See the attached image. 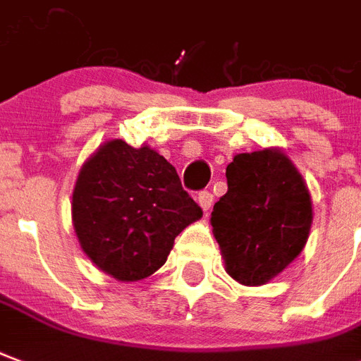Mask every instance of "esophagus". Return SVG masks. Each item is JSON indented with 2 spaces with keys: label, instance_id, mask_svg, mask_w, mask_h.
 Returning a JSON list of instances; mask_svg holds the SVG:
<instances>
[{
  "label": "esophagus",
  "instance_id": "1",
  "mask_svg": "<svg viewBox=\"0 0 361 361\" xmlns=\"http://www.w3.org/2000/svg\"><path fill=\"white\" fill-rule=\"evenodd\" d=\"M197 201H199L202 210L207 212V210H210V207H212V202H214V195L210 193V191H201V193L197 195Z\"/></svg>",
  "mask_w": 361,
  "mask_h": 361
}]
</instances>
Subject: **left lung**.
<instances>
[{
	"mask_svg": "<svg viewBox=\"0 0 361 361\" xmlns=\"http://www.w3.org/2000/svg\"><path fill=\"white\" fill-rule=\"evenodd\" d=\"M228 193L212 212L226 269L243 285H262L287 268L308 239L312 201L302 176L279 151L235 154Z\"/></svg>",
	"mask_w": 361,
	"mask_h": 361,
	"instance_id": "obj_1",
	"label": "left lung"
}]
</instances>
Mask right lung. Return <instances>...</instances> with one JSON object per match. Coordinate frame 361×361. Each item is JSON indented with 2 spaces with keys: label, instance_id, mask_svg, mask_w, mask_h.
Here are the masks:
<instances>
[{
  "label": "right lung",
  "instance_id": "right-lung-1",
  "mask_svg": "<svg viewBox=\"0 0 361 361\" xmlns=\"http://www.w3.org/2000/svg\"><path fill=\"white\" fill-rule=\"evenodd\" d=\"M202 216L176 168L149 147L113 140L85 160L72 195L84 252L118 281L149 277L173 239Z\"/></svg>",
  "mask_w": 361,
  "mask_h": 361
}]
</instances>
